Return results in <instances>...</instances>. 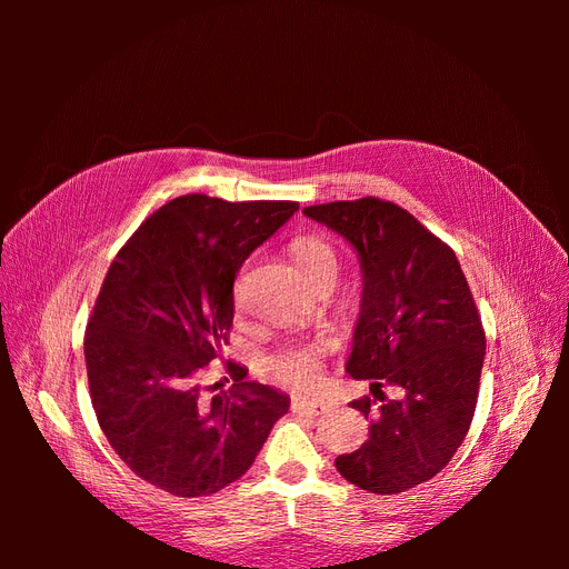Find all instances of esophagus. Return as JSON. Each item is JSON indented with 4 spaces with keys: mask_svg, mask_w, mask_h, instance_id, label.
Returning <instances> with one entry per match:
<instances>
[{
    "mask_svg": "<svg viewBox=\"0 0 569 569\" xmlns=\"http://www.w3.org/2000/svg\"><path fill=\"white\" fill-rule=\"evenodd\" d=\"M291 410L308 412V416H320V412L327 410V403L320 399H299V396H295V399H291Z\"/></svg>",
    "mask_w": 569,
    "mask_h": 569,
    "instance_id": "1",
    "label": "esophagus"
}]
</instances>
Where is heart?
Segmentation results:
<instances>
[{"mask_svg": "<svg viewBox=\"0 0 569 569\" xmlns=\"http://www.w3.org/2000/svg\"><path fill=\"white\" fill-rule=\"evenodd\" d=\"M299 268L308 280L318 278L322 272H337V251L330 242L322 237H301L291 247ZM327 351V341H311V343H289L278 351H272L263 360V370L270 380L308 389L320 380L322 372V356Z\"/></svg>", "mask_w": 569, "mask_h": 569, "instance_id": "obj_1", "label": "heart"}]
</instances>
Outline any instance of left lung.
I'll use <instances>...</instances> for the list:
<instances>
[{"instance_id": "left-lung-1", "label": "left lung", "mask_w": 569, "mask_h": 569, "mask_svg": "<svg viewBox=\"0 0 569 569\" xmlns=\"http://www.w3.org/2000/svg\"><path fill=\"white\" fill-rule=\"evenodd\" d=\"M356 249L363 297L347 372L370 380L351 408L370 439L335 460L370 493H399L441 472L468 435L487 339L456 253L401 206L375 197L306 206ZM387 386L392 396L381 389Z\"/></svg>"}]
</instances>
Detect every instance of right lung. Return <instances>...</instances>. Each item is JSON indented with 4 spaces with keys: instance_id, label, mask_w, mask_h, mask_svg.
Masks as SVG:
<instances>
[{
    "instance_id": "1",
    "label": "right lung",
    "mask_w": 569,
    "mask_h": 569,
    "mask_svg": "<svg viewBox=\"0 0 569 569\" xmlns=\"http://www.w3.org/2000/svg\"><path fill=\"white\" fill-rule=\"evenodd\" d=\"M299 211L297 201L184 194L149 216L118 251L84 332L101 432L128 468L180 498L211 496L242 477L289 396L244 382L211 393L201 372L220 358L239 268Z\"/></svg>"
}]
</instances>
